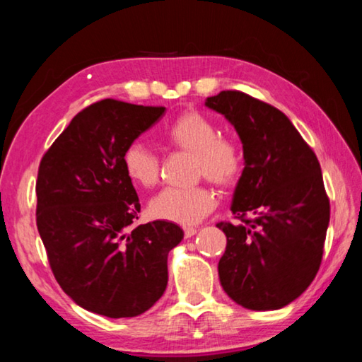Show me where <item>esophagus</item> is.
<instances>
[{"label":"esophagus","instance_id":"esophagus-1","mask_svg":"<svg viewBox=\"0 0 362 362\" xmlns=\"http://www.w3.org/2000/svg\"><path fill=\"white\" fill-rule=\"evenodd\" d=\"M196 233H198V230L192 228V226H188V228H183V235H185V238H192V236L196 235Z\"/></svg>","mask_w":362,"mask_h":362}]
</instances>
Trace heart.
<instances>
[{
    "label": "heart",
    "instance_id": "obj_1",
    "mask_svg": "<svg viewBox=\"0 0 362 362\" xmlns=\"http://www.w3.org/2000/svg\"><path fill=\"white\" fill-rule=\"evenodd\" d=\"M218 127L209 116L196 110L177 115L164 127L163 140L170 148L193 153L196 177H206L218 187H231L243 170V151L235 140L218 136ZM122 166L139 187L151 188L159 180L161 161L148 146L132 142L122 153ZM217 204L214 189L204 183L189 188H164L150 201L151 217L180 225L203 220Z\"/></svg>",
    "mask_w": 362,
    "mask_h": 362
}]
</instances>
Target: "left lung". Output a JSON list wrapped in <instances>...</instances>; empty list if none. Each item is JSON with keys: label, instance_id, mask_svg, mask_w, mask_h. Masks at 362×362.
I'll use <instances>...</instances> for the list:
<instances>
[{"label": "left lung", "instance_id": "obj_1", "mask_svg": "<svg viewBox=\"0 0 362 362\" xmlns=\"http://www.w3.org/2000/svg\"><path fill=\"white\" fill-rule=\"evenodd\" d=\"M204 105L231 122L244 155L231 203L241 222L217 223L226 236L220 284L244 308L279 310L302 296L321 265L330 204L320 161L269 103L222 90Z\"/></svg>", "mask_w": 362, "mask_h": 362}]
</instances>
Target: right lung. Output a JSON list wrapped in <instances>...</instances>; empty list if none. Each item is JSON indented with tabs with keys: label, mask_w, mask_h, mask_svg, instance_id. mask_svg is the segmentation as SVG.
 Listing matches in <instances>:
<instances>
[{
	"label": "right lung",
	"mask_w": 362,
	"mask_h": 362,
	"mask_svg": "<svg viewBox=\"0 0 362 362\" xmlns=\"http://www.w3.org/2000/svg\"><path fill=\"white\" fill-rule=\"evenodd\" d=\"M164 107L113 99L79 112L42 156L36 226L57 283L81 308L134 317L168 286V254L183 240L166 220L139 225L140 203L122 153Z\"/></svg>",
	"instance_id": "obj_1"
}]
</instances>
